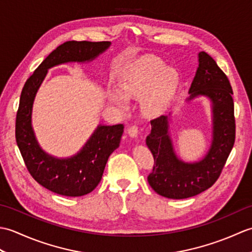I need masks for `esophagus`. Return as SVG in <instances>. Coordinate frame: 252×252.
<instances>
[{
	"label": "esophagus",
	"instance_id": "obj_1",
	"mask_svg": "<svg viewBox=\"0 0 252 252\" xmlns=\"http://www.w3.org/2000/svg\"><path fill=\"white\" fill-rule=\"evenodd\" d=\"M127 134L131 137H136L138 134V127L136 126H131L129 129H127Z\"/></svg>",
	"mask_w": 252,
	"mask_h": 252
}]
</instances>
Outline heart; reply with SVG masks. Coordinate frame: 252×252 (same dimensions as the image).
Masks as SVG:
<instances>
[{
	"instance_id": "b5f03b06",
	"label": "heart",
	"mask_w": 252,
	"mask_h": 252,
	"mask_svg": "<svg viewBox=\"0 0 252 252\" xmlns=\"http://www.w3.org/2000/svg\"><path fill=\"white\" fill-rule=\"evenodd\" d=\"M179 85V76L173 69L157 58L143 60L123 77L120 92L112 90L109 99L120 108L126 107V98H141L142 110L149 117L161 115L167 109Z\"/></svg>"
}]
</instances>
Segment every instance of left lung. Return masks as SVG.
I'll return each instance as SVG.
<instances>
[{
	"label": "left lung",
	"instance_id": "left-lung-1",
	"mask_svg": "<svg viewBox=\"0 0 252 252\" xmlns=\"http://www.w3.org/2000/svg\"><path fill=\"white\" fill-rule=\"evenodd\" d=\"M195 78L189 88L191 100L206 96L212 108V142L199 161L184 162L174 152L169 133V116L151 121L146 144L154 156L153 172L148 175L152 189L171 199H184L205 191L220 176L235 142L233 90L226 74L206 52L198 54Z\"/></svg>",
	"mask_w": 252,
	"mask_h": 252
}]
</instances>
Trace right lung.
Masks as SVG:
<instances>
[{
    "label": "right lung",
    "instance_id": "obj_1",
    "mask_svg": "<svg viewBox=\"0 0 252 252\" xmlns=\"http://www.w3.org/2000/svg\"><path fill=\"white\" fill-rule=\"evenodd\" d=\"M110 44L108 41L65 42L41 63L21 91L16 116V142L32 178L56 194L79 197L92 191L101 180L107 160L119 147L125 126L99 125L77 155L69 158L53 157L40 147L32 129L31 115L35 94L50 68L66 63L91 62Z\"/></svg>",
    "mask_w": 252,
    "mask_h": 252
}]
</instances>
